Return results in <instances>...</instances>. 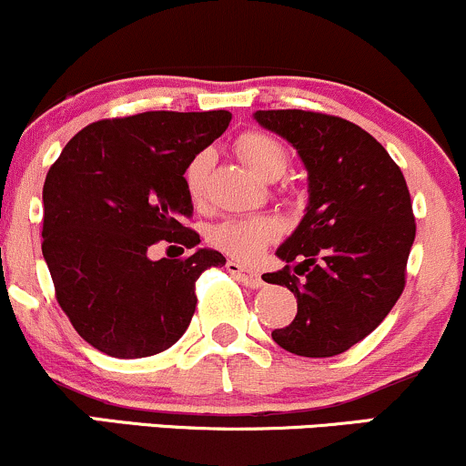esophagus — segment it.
I'll return each mask as SVG.
<instances>
[{"label":"esophagus","instance_id":"34e87169","mask_svg":"<svg viewBox=\"0 0 466 466\" xmlns=\"http://www.w3.org/2000/svg\"><path fill=\"white\" fill-rule=\"evenodd\" d=\"M227 270L235 277V279L242 281L244 286H248V289H259V286L264 284V279H261L258 270H250L247 266L239 264V261H227Z\"/></svg>","mask_w":466,"mask_h":466}]
</instances>
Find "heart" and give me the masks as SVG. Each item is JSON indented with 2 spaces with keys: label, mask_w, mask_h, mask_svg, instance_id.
<instances>
[{
  "label": "heart",
  "mask_w": 466,
  "mask_h": 466,
  "mask_svg": "<svg viewBox=\"0 0 466 466\" xmlns=\"http://www.w3.org/2000/svg\"><path fill=\"white\" fill-rule=\"evenodd\" d=\"M238 151L255 174L264 177H279L289 167V151L279 140L268 134L248 132L238 140ZM211 151H200L185 169V187L193 202H202L207 196V177L211 171ZM279 222L268 216L228 218L216 224L208 233V242L235 259L253 261L273 239L279 238Z\"/></svg>",
  "instance_id": "b5f03b06"
}]
</instances>
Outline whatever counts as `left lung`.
I'll return each instance as SVG.
<instances>
[{"label": "left lung", "instance_id": "1", "mask_svg": "<svg viewBox=\"0 0 466 466\" xmlns=\"http://www.w3.org/2000/svg\"><path fill=\"white\" fill-rule=\"evenodd\" d=\"M255 120L284 136L308 169L306 216L277 248L286 266L261 275L297 297L295 319L273 330V341L299 357H334L376 330L405 289L416 238L405 176L346 118L259 109Z\"/></svg>", "mask_w": 466, "mask_h": 466}]
</instances>
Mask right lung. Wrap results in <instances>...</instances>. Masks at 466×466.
Instances as JSON below:
<instances>
[{
	"label": "right lung",
	"instance_id": "add662e5",
	"mask_svg": "<svg viewBox=\"0 0 466 466\" xmlns=\"http://www.w3.org/2000/svg\"><path fill=\"white\" fill-rule=\"evenodd\" d=\"M231 123V112H143L72 136L44 182L41 250L75 330L116 359L171 348L196 312V281L222 253L149 259L160 239L193 248L185 169Z\"/></svg>",
	"mask_w": 466,
	"mask_h": 466
}]
</instances>
